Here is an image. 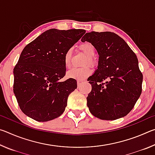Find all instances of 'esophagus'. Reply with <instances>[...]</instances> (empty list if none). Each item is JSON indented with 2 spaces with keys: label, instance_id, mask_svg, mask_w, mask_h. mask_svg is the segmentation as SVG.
Wrapping results in <instances>:
<instances>
[{
  "label": "esophagus",
  "instance_id": "1",
  "mask_svg": "<svg viewBox=\"0 0 155 155\" xmlns=\"http://www.w3.org/2000/svg\"><path fill=\"white\" fill-rule=\"evenodd\" d=\"M83 83V81H77V85H78V87H79V86H80Z\"/></svg>",
  "mask_w": 155,
  "mask_h": 155
}]
</instances>
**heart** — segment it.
<instances>
[{
	"label": "heart",
	"mask_w": 155,
	"mask_h": 155,
	"mask_svg": "<svg viewBox=\"0 0 155 155\" xmlns=\"http://www.w3.org/2000/svg\"><path fill=\"white\" fill-rule=\"evenodd\" d=\"M80 51L87 57V60L85 63V65H94L96 64L95 60L94 59L93 57L94 56L96 52V50L94 46L92 44L88 42H85L81 44L78 47ZM72 51L71 49L68 50L65 53L64 55V64L66 68H70L72 65ZM91 74V70L90 68L85 67L83 68H74L69 70L67 72V77L70 78H74L78 81L84 80L85 78L88 77Z\"/></svg>",
	"instance_id": "heart-1"
}]
</instances>
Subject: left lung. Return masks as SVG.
<instances>
[{
	"instance_id": "1",
	"label": "left lung",
	"mask_w": 155,
	"mask_h": 155,
	"mask_svg": "<svg viewBox=\"0 0 155 155\" xmlns=\"http://www.w3.org/2000/svg\"><path fill=\"white\" fill-rule=\"evenodd\" d=\"M81 41L91 43L99 54L98 69L88 80L91 85L87 97L90 113L104 120L125 116L142 91L143 74L137 56L122 38L109 31L87 33Z\"/></svg>"
}]
</instances>
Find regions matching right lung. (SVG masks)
Wrapping results in <instances>:
<instances>
[{"mask_svg": "<svg viewBox=\"0 0 155 155\" xmlns=\"http://www.w3.org/2000/svg\"><path fill=\"white\" fill-rule=\"evenodd\" d=\"M85 32L52 28L23 49L14 69V92L27 116L47 122L64 112L68 96L77 87L74 78L61 81L66 71L64 55Z\"/></svg>", "mask_w": 155, "mask_h": 155, "instance_id": "add662e5", "label": "right lung"}]
</instances>
